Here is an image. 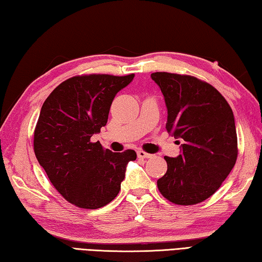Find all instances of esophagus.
<instances>
[{
	"label": "esophagus",
	"mask_w": 262,
	"mask_h": 262,
	"mask_svg": "<svg viewBox=\"0 0 262 262\" xmlns=\"http://www.w3.org/2000/svg\"><path fill=\"white\" fill-rule=\"evenodd\" d=\"M137 155H138V157H139V159H151V157L154 156L151 154H148V152H146L144 150H138Z\"/></svg>",
	"instance_id": "1"
}]
</instances>
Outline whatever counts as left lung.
Instances as JSON below:
<instances>
[{
    "label": "left lung",
    "mask_w": 262,
    "mask_h": 262,
    "mask_svg": "<svg viewBox=\"0 0 262 262\" xmlns=\"http://www.w3.org/2000/svg\"><path fill=\"white\" fill-rule=\"evenodd\" d=\"M151 78L164 96L166 130L182 141L179 156L164 157L167 171L157 187L171 203L199 204L219 189L237 160L233 111L214 86L195 76L156 72Z\"/></svg>",
    "instance_id": "obj_1"
}]
</instances>
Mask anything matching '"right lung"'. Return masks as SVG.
<instances>
[{"label":"right lung","instance_id":"obj_1","mask_svg":"<svg viewBox=\"0 0 262 262\" xmlns=\"http://www.w3.org/2000/svg\"><path fill=\"white\" fill-rule=\"evenodd\" d=\"M135 74L73 76L49 95L34 130V151L60 195L81 209H99L115 199L135 150L113 152L91 137L106 125L116 93Z\"/></svg>","mask_w":262,"mask_h":262}]
</instances>
